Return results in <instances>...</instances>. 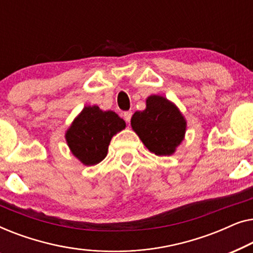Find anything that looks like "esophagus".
I'll list each match as a JSON object with an SVG mask.
<instances>
[{
  "instance_id": "esophagus-1",
  "label": "esophagus",
  "mask_w": 253,
  "mask_h": 253,
  "mask_svg": "<svg viewBox=\"0 0 253 253\" xmlns=\"http://www.w3.org/2000/svg\"><path fill=\"white\" fill-rule=\"evenodd\" d=\"M131 116H132V113L131 112H126L123 114V117H124V120L126 121V122H130V120H131Z\"/></svg>"
}]
</instances>
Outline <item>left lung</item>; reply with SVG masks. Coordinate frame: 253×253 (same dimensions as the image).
<instances>
[{"instance_id":"8db88e82","label":"left lung","mask_w":253,"mask_h":253,"mask_svg":"<svg viewBox=\"0 0 253 253\" xmlns=\"http://www.w3.org/2000/svg\"><path fill=\"white\" fill-rule=\"evenodd\" d=\"M131 126L155 155H171L184 139L186 121L174 103L161 95H150L146 108L131 117Z\"/></svg>"}]
</instances>
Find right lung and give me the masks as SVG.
Here are the masks:
<instances>
[{"label": "right lung", "instance_id": "obj_1", "mask_svg": "<svg viewBox=\"0 0 253 253\" xmlns=\"http://www.w3.org/2000/svg\"><path fill=\"white\" fill-rule=\"evenodd\" d=\"M126 127L115 112L98 106L84 107L67 130L65 139L71 153L85 166H94L106 158L113 136Z\"/></svg>", "mask_w": 253, "mask_h": 253}]
</instances>
